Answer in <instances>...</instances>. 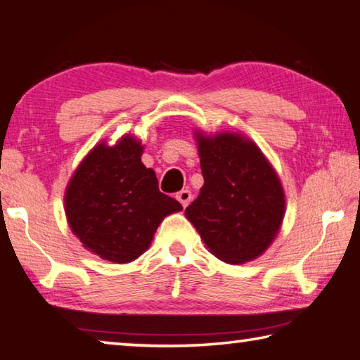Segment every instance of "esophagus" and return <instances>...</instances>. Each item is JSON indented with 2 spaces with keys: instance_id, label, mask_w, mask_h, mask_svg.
Wrapping results in <instances>:
<instances>
[{
  "instance_id": "1",
  "label": "esophagus",
  "mask_w": 360,
  "mask_h": 360,
  "mask_svg": "<svg viewBox=\"0 0 360 360\" xmlns=\"http://www.w3.org/2000/svg\"><path fill=\"white\" fill-rule=\"evenodd\" d=\"M176 198H178L179 203L186 208V206L191 203V200H192V192L188 191V188H184V191H181L178 195H176Z\"/></svg>"
}]
</instances>
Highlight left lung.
Masks as SVG:
<instances>
[{
	"instance_id": "obj_1",
	"label": "left lung",
	"mask_w": 360,
	"mask_h": 360,
	"mask_svg": "<svg viewBox=\"0 0 360 360\" xmlns=\"http://www.w3.org/2000/svg\"><path fill=\"white\" fill-rule=\"evenodd\" d=\"M205 184L186 216L210 251L245 264L265 251L281 227L285 202L275 169L252 141L235 133H197Z\"/></svg>"
}]
</instances>
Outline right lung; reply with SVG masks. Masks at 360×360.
Segmentation results:
<instances>
[{"mask_svg": "<svg viewBox=\"0 0 360 360\" xmlns=\"http://www.w3.org/2000/svg\"><path fill=\"white\" fill-rule=\"evenodd\" d=\"M143 148L124 136L90 150L65 193L68 224L84 248L101 259L127 264L149 248L163 217L182 206L158 191L154 169L141 162Z\"/></svg>", "mask_w": 360, "mask_h": 360, "instance_id": "add662e5", "label": "right lung"}]
</instances>
